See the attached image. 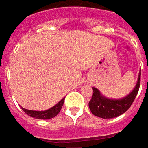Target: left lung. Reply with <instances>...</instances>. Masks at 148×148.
<instances>
[{
	"label": "left lung",
	"instance_id": "obj_1",
	"mask_svg": "<svg viewBox=\"0 0 148 148\" xmlns=\"http://www.w3.org/2000/svg\"><path fill=\"white\" fill-rule=\"evenodd\" d=\"M140 83H141V71L139 73L138 82L134 90L125 98L118 100L106 99L101 95L99 91L97 88H92L93 93L91 100L88 103L90 110L94 115L103 119H110L121 115L127 110H129V108L133 103L139 91Z\"/></svg>",
	"mask_w": 148,
	"mask_h": 148
}]
</instances>
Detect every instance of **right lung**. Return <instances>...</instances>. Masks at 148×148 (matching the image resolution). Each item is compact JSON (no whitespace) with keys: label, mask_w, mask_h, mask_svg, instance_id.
Returning a JSON list of instances; mask_svg holds the SVG:
<instances>
[{"label":"right lung","mask_w":148,"mask_h":148,"mask_svg":"<svg viewBox=\"0 0 148 148\" xmlns=\"http://www.w3.org/2000/svg\"><path fill=\"white\" fill-rule=\"evenodd\" d=\"M64 101L65 99H61V100L57 104H56L54 107L50 108L49 110L45 111H34V110H26V109H23V110L26 113L27 115L33 117V118H35V119H43V120H48V119H51V118H54L56 117L60 111L61 110L62 106H63V103H64Z\"/></svg>","instance_id":"right-lung-1"}]
</instances>
